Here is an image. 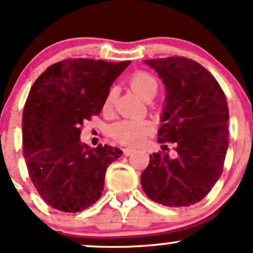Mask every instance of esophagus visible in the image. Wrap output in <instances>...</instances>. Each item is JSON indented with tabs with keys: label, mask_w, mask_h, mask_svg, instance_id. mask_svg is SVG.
Segmentation results:
<instances>
[{
	"label": "esophagus",
	"mask_w": 253,
	"mask_h": 253,
	"mask_svg": "<svg viewBox=\"0 0 253 253\" xmlns=\"http://www.w3.org/2000/svg\"><path fill=\"white\" fill-rule=\"evenodd\" d=\"M133 152H134V149H129V147H127V149H124V155L125 156H130Z\"/></svg>",
	"instance_id": "34e87169"
}]
</instances>
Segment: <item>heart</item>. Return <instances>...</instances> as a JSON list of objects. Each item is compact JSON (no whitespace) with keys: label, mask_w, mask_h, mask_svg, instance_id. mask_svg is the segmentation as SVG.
I'll return each instance as SVG.
<instances>
[{"label":"heart","mask_w":253,"mask_h":253,"mask_svg":"<svg viewBox=\"0 0 253 253\" xmlns=\"http://www.w3.org/2000/svg\"><path fill=\"white\" fill-rule=\"evenodd\" d=\"M129 85L133 91L138 95L141 100L149 101L156 96L158 91V82L153 75L146 71H138L130 77ZM115 98V90H109L104 100L103 109L109 110L112 108ZM152 130V125L146 120H125L115 124L112 127V134L115 140L123 145L136 146L143 143L147 135Z\"/></svg>","instance_id":"b5f03b06"}]
</instances>
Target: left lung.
Masks as SVG:
<instances>
[{"label": "left lung", "instance_id": "1", "mask_svg": "<svg viewBox=\"0 0 253 253\" xmlns=\"http://www.w3.org/2000/svg\"><path fill=\"white\" fill-rule=\"evenodd\" d=\"M165 86L158 141L176 143V158L150 155L141 173L149 199L169 207L195 205L220 178L228 149V107L216 80L184 57L144 60Z\"/></svg>", "mask_w": 253, "mask_h": 253}]
</instances>
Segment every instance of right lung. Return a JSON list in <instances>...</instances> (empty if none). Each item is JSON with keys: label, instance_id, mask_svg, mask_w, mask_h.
<instances>
[{"label": "right lung", "instance_id": "1", "mask_svg": "<svg viewBox=\"0 0 253 253\" xmlns=\"http://www.w3.org/2000/svg\"><path fill=\"white\" fill-rule=\"evenodd\" d=\"M130 64L69 59L37 78L22 114V144L28 173L42 200L65 213L94 205L104 175L123 151L81 143L83 121L98 115L113 82Z\"/></svg>", "mask_w": 253, "mask_h": 253}]
</instances>
